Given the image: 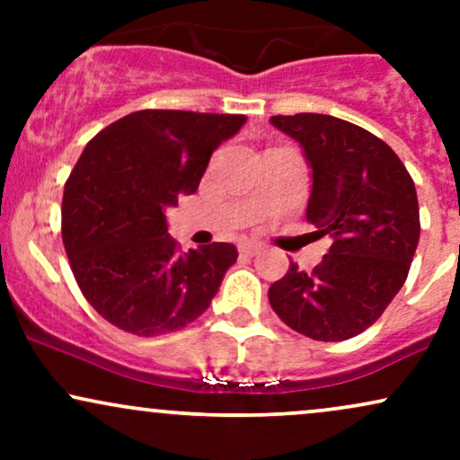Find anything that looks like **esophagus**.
<instances>
[{
    "label": "esophagus",
    "mask_w": 460,
    "mask_h": 460,
    "mask_svg": "<svg viewBox=\"0 0 460 460\" xmlns=\"http://www.w3.org/2000/svg\"><path fill=\"white\" fill-rule=\"evenodd\" d=\"M261 251H263V246L260 244V242H244V244H240L242 255L252 257V255H257V252H261Z\"/></svg>",
    "instance_id": "34e87169"
}]
</instances>
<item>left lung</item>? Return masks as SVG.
Here are the masks:
<instances>
[{"label":"left lung","mask_w":460,"mask_h":460,"mask_svg":"<svg viewBox=\"0 0 460 460\" xmlns=\"http://www.w3.org/2000/svg\"><path fill=\"white\" fill-rule=\"evenodd\" d=\"M270 123L303 146L314 177L307 220L332 244L311 272L289 263L268 300L311 340H350L406 281L420 242L415 183L392 146L348 120L303 112Z\"/></svg>","instance_id":"8db88e82"}]
</instances>
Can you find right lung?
Here are the masks:
<instances>
[{"mask_svg":"<svg viewBox=\"0 0 460 460\" xmlns=\"http://www.w3.org/2000/svg\"><path fill=\"white\" fill-rule=\"evenodd\" d=\"M244 114L140 110L99 131L65 183L62 242L84 298L138 337L183 329L234 266L229 242L181 252L166 209L197 192L212 153Z\"/></svg>","mask_w":460,"mask_h":460,"instance_id":"1","label":"right lung"}]
</instances>
